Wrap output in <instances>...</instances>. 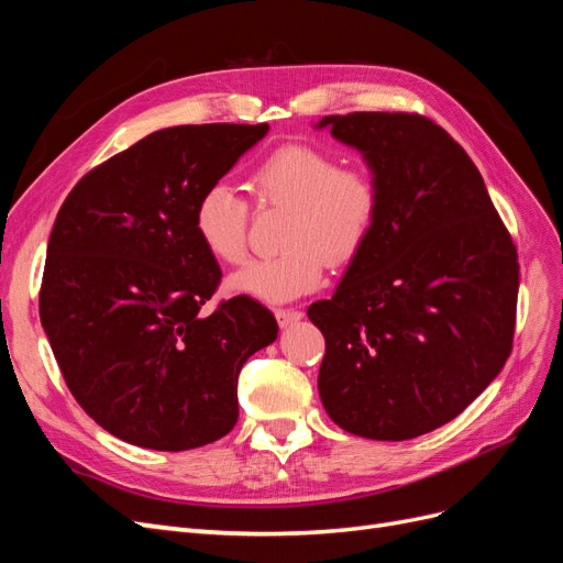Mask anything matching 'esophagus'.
<instances>
[{
  "mask_svg": "<svg viewBox=\"0 0 563 563\" xmlns=\"http://www.w3.org/2000/svg\"><path fill=\"white\" fill-rule=\"evenodd\" d=\"M275 314H277V321H279L282 329L291 327V323H296V321L302 319V312H300V310H291V308H286V310L282 308V310H277Z\"/></svg>",
  "mask_w": 563,
  "mask_h": 563,
  "instance_id": "1",
  "label": "esophagus"
}]
</instances>
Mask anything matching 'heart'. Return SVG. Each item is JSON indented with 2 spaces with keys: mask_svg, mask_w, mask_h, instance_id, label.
<instances>
[{
  "mask_svg": "<svg viewBox=\"0 0 563 563\" xmlns=\"http://www.w3.org/2000/svg\"><path fill=\"white\" fill-rule=\"evenodd\" d=\"M263 207L286 209L282 253L253 261L230 277L232 291L288 302L314 291L327 263L350 265L368 244L380 213V187L364 166H340L331 152L288 143L253 172ZM249 203L232 187H207L195 207V232L218 263L246 258Z\"/></svg>",
  "mask_w": 563,
  "mask_h": 563,
  "instance_id": "obj_1",
  "label": "heart"
}]
</instances>
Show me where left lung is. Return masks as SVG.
I'll list each match as a JSON object with an SVG mask.
<instances>
[{"instance_id": "8db88e82", "label": "left lung", "mask_w": 563, "mask_h": 563, "mask_svg": "<svg viewBox=\"0 0 563 563\" xmlns=\"http://www.w3.org/2000/svg\"><path fill=\"white\" fill-rule=\"evenodd\" d=\"M380 187L368 244L308 317L327 340L319 397L350 434L404 441L446 424L512 352L519 263L467 152L408 112L321 117Z\"/></svg>"}]
</instances>
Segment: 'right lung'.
Returning <instances> with one entry per match:
<instances>
[{"label":"right lung","mask_w":563,"mask_h":563,"mask_svg":"<svg viewBox=\"0 0 563 563\" xmlns=\"http://www.w3.org/2000/svg\"><path fill=\"white\" fill-rule=\"evenodd\" d=\"M267 131L150 133L84 176L56 216L42 327L77 404L133 446L187 451L225 437L242 366L277 340L275 314L246 296L203 310L220 267L195 232L201 192Z\"/></svg>","instance_id":"1"}]
</instances>
